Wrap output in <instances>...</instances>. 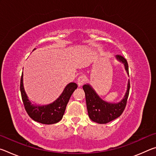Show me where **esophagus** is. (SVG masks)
Listing matches in <instances>:
<instances>
[{
    "mask_svg": "<svg viewBox=\"0 0 156 156\" xmlns=\"http://www.w3.org/2000/svg\"><path fill=\"white\" fill-rule=\"evenodd\" d=\"M85 81H86V78L84 77V76H79L78 78V81H77L78 85L79 87L82 86L84 83H85Z\"/></svg>",
    "mask_w": 156,
    "mask_h": 156,
    "instance_id": "obj_1",
    "label": "esophagus"
}]
</instances>
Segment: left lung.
Returning <instances> with one entry per match:
<instances>
[{
  "instance_id": "1",
  "label": "left lung",
  "mask_w": 156,
  "mask_h": 156,
  "mask_svg": "<svg viewBox=\"0 0 156 156\" xmlns=\"http://www.w3.org/2000/svg\"><path fill=\"white\" fill-rule=\"evenodd\" d=\"M115 58L124 64L126 72L129 75V67L126 60L120 55H117ZM83 89L85 93L87 108L89 117L95 122L106 124L116 119L120 116L124 112L129 96L130 83L129 80L127 89H126L125 96L123 98L117 103H112V102L105 101L98 95L89 84H84Z\"/></svg>"
}]
</instances>
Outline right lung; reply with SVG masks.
<instances>
[{"instance_id": "add662e5", "label": "right lung", "mask_w": 156, "mask_h": 156, "mask_svg": "<svg viewBox=\"0 0 156 156\" xmlns=\"http://www.w3.org/2000/svg\"><path fill=\"white\" fill-rule=\"evenodd\" d=\"M23 73H22L20 79V93L25 109L30 117L36 122L44 125H51L58 122L63 117L71 96L78 87L77 84L75 83H69L65 87L60 96L51 103L37 105L31 103L26 94L23 86Z\"/></svg>"}]
</instances>
